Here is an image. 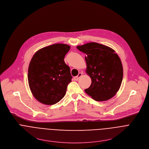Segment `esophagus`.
<instances>
[{"mask_svg":"<svg viewBox=\"0 0 149 149\" xmlns=\"http://www.w3.org/2000/svg\"><path fill=\"white\" fill-rule=\"evenodd\" d=\"M82 75V74L81 72H79L77 76L74 77V80H75V81H78V79H79V78Z\"/></svg>","mask_w":149,"mask_h":149,"instance_id":"34e87169","label":"esophagus"}]
</instances>
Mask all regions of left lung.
Instances as JSON below:
<instances>
[{
  "mask_svg": "<svg viewBox=\"0 0 149 149\" xmlns=\"http://www.w3.org/2000/svg\"><path fill=\"white\" fill-rule=\"evenodd\" d=\"M77 48L86 54V72L92 80L85 92L96 101L112 98L119 91L123 79V67L118 54L112 48L96 42Z\"/></svg>",
  "mask_w": 149,
  "mask_h": 149,
  "instance_id": "left-lung-1",
  "label": "left lung"
}]
</instances>
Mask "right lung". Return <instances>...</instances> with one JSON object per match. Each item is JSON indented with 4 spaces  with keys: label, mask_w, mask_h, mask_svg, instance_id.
I'll return each mask as SVG.
<instances>
[{
    "label": "right lung",
    "mask_w": 149,
    "mask_h": 149,
    "mask_svg": "<svg viewBox=\"0 0 149 149\" xmlns=\"http://www.w3.org/2000/svg\"><path fill=\"white\" fill-rule=\"evenodd\" d=\"M70 46L55 44L37 51L28 70V81L34 97L45 105H54L65 96L72 77L64 57Z\"/></svg>",
    "instance_id": "add662e5"
}]
</instances>
